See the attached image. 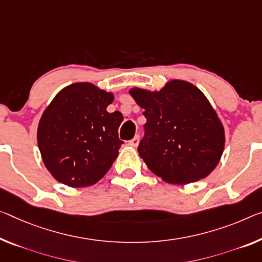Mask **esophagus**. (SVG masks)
<instances>
[{
    "label": "esophagus",
    "instance_id": "obj_1",
    "mask_svg": "<svg viewBox=\"0 0 262 262\" xmlns=\"http://www.w3.org/2000/svg\"><path fill=\"white\" fill-rule=\"evenodd\" d=\"M128 144L132 145V146H137V145L139 144V137L136 136L135 138H132V139L130 140V142H128Z\"/></svg>",
    "mask_w": 262,
    "mask_h": 262
}]
</instances>
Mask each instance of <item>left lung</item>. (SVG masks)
<instances>
[{
	"label": "left lung",
	"instance_id": "obj_1",
	"mask_svg": "<svg viewBox=\"0 0 262 262\" xmlns=\"http://www.w3.org/2000/svg\"><path fill=\"white\" fill-rule=\"evenodd\" d=\"M146 118L139 156L170 184L204 179L223 155L225 132L210 102L198 88L171 80L160 91L130 90Z\"/></svg>",
	"mask_w": 262,
	"mask_h": 262
}]
</instances>
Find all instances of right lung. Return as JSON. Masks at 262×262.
Masks as SVG:
<instances>
[{
    "mask_svg": "<svg viewBox=\"0 0 262 262\" xmlns=\"http://www.w3.org/2000/svg\"><path fill=\"white\" fill-rule=\"evenodd\" d=\"M114 95L91 83L64 88L43 112L37 142L52 177L71 187L91 186L110 170L124 142L119 111H106Z\"/></svg>",
    "mask_w": 262,
    "mask_h": 262,
    "instance_id": "right-lung-1",
    "label": "right lung"
}]
</instances>
